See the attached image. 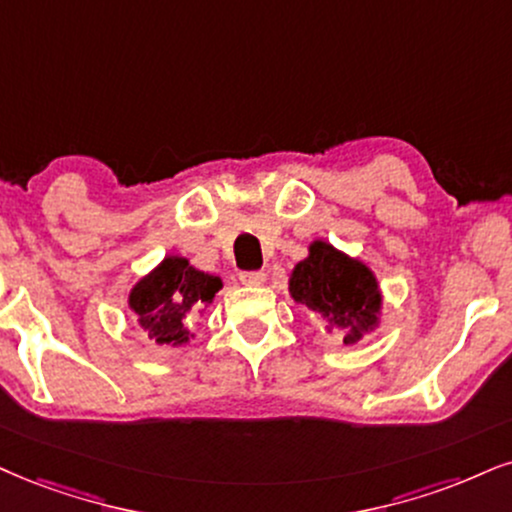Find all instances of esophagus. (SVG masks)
<instances>
[{"mask_svg": "<svg viewBox=\"0 0 512 512\" xmlns=\"http://www.w3.org/2000/svg\"><path fill=\"white\" fill-rule=\"evenodd\" d=\"M268 280V275L263 270H254V273H242L239 275V282L246 287H261L263 282Z\"/></svg>", "mask_w": 512, "mask_h": 512, "instance_id": "34e87169", "label": "esophagus"}]
</instances>
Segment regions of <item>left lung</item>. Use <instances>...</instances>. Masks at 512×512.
I'll return each mask as SVG.
<instances>
[{
  "instance_id": "left-lung-1",
  "label": "left lung",
  "mask_w": 512,
  "mask_h": 512,
  "mask_svg": "<svg viewBox=\"0 0 512 512\" xmlns=\"http://www.w3.org/2000/svg\"><path fill=\"white\" fill-rule=\"evenodd\" d=\"M287 285L289 296L323 323L327 334H344L346 346H356L382 327L384 294L375 270L325 239H313Z\"/></svg>"
}]
</instances>
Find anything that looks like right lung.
<instances>
[{
	"mask_svg": "<svg viewBox=\"0 0 512 512\" xmlns=\"http://www.w3.org/2000/svg\"><path fill=\"white\" fill-rule=\"evenodd\" d=\"M220 289L223 280L218 275L197 270L185 256L170 254L132 285L128 308L151 342L175 349L197 337L189 330V318L204 315Z\"/></svg>",
	"mask_w": 512,
	"mask_h": 512,
	"instance_id": "add662e5",
	"label": "right lung"
}]
</instances>
